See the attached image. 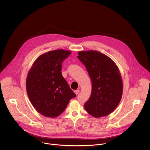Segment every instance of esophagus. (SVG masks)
Masks as SVG:
<instances>
[{
    "label": "esophagus",
    "mask_w": 150,
    "mask_h": 150,
    "mask_svg": "<svg viewBox=\"0 0 150 150\" xmlns=\"http://www.w3.org/2000/svg\"><path fill=\"white\" fill-rule=\"evenodd\" d=\"M74 93H75L76 95H78L79 94V90H76L74 91Z\"/></svg>",
    "instance_id": "esophagus-1"
}]
</instances>
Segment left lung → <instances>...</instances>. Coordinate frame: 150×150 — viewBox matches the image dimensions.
<instances>
[{"label":"left lung","instance_id":"8db88e82","mask_svg":"<svg viewBox=\"0 0 150 150\" xmlns=\"http://www.w3.org/2000/svg\"><path fill=\"white\" fill-rule=\"evenodd\" d=\"M78 54L92 82L91 96L84 104L85 110L96 118L110 115L119 104L123 93L117 66L109 57L96 50L80 51Z\"/></svg>","mask_w":150,"mask_h":150}]
</instances>
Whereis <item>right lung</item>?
Instances as JSON below:
<instances>
[{"label":"right lung","mask_w":150,"mask_h":150,"mask_svg":"<svg viewBox=\"0 0 150 150\" xmlns=\"http://www.w3.org/2000/svg\"><path fill=\"white\" fill-rule=\"evenodd\" d=\"M71 52L63 49L40 55L33 63L26 81L28 98L35 110L46 117L59 116L76 97L62 75V63Z\"/></svg>","instance_id":"1"}]
</instances>
